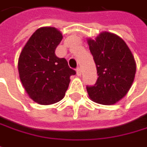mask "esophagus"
I'll use <instances>...</instances> for the list:
<instances>
[{
  "mask_svg": "<svg viewBox=\"0 0 147 147\" xmlns=\"http://www.w3.org/2000/svg\"><path fill=\"white\" fill-rule=\"evenodd\" d=\"M76 74H77V76H79L82 75V70H81L80 67H77V68H76Z\"/></svg>",
  "mask_w": 147,
  "mask_h": 147,
  "instance_id": "1",
  "label": "esophagus"
}]
</instances>
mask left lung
I'll return each instance as SVG.
<instances>
[{
  "label": "left lung",
  "mask_w": 147,
  "mask_h": 147,
  "mask_svg": "<svg viewBox=\"0 0 147 147\" xmlns=\"http://www.w3.org/2000/svg\"><path fill=\"white\" fill-rule=\"evenodd\" d=\"M97 66L98 79L87 86L90 98L95 102L111 105L124 98L134 82L136 65L125 42L116 34L101 33L95 40H87Z\"/></svg>",
  "instance_id": "left-lung-1"
}]
</instances>
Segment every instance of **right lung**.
<instances>
[{"instance_id": "1", "label": "right lung", "mask_w": 147, "mask_h": 147, "mask_svg": "<svg viewBox=\"0 0 147 147\" xmlns=\"http://www.w3.org/2000/svg\"><path fill=\"white\" fill-rule=\"evenodd\" d=\"M62 34L52 27L37 29L23 47L18 59V72L25 91L41 105L60 101L76 71L65 58L55 55Z\"/></svg>"}]
</instances>
